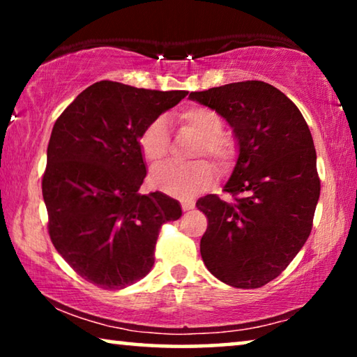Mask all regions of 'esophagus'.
<instances>
[{
    "label": "esophagus",
    "instance_id": "34e87169",
    "mask_svg": "<svg viewBox=\"0 0 357 357\" xmlns=\"http://www.w3.org/2000/svg\"><path fill=\"white\" fill-rule=\"evenodd\" d=\"M181 208H183L184 213H189L190 209L195 208V202H183L181 203Z\"/></svg>",
    "mask_w": 357,
    "mask_h": 357
}]
</instances>
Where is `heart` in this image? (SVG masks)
Wrapping results in <instances>:
<instances>
[{
	"label": "heart",
	"mask_w": 357,
	"mask_h": 357,
	"mask_svg": "<svg viewBox=\"0 0 357 357\" xmlns=\"http://www.w3.org/2000/svg\"><path fill=\"white\" fill-rule=\"evenodd\" d=\"M181 129L198 135L193 155H208L222 172H227L234 164L238 149L233 137L223 132V119L209 107H190L178 114ZM140 149L144 160L159 164L170 151V135L165 118H155L140 137ZM214 168L206 160L192 164H165L151 172V184L157 190L174 198H190L214 181Z\"/></svg>",
	"instance_id": "obj_1"
}]
</instances>
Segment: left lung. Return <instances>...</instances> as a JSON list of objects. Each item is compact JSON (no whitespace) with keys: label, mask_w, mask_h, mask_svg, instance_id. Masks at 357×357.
<instances>
[{"label":"left lung","mask_w":357,"mask_h":357,"mask_svg":"<svg viewBox=\"0 0 357 357\" xmlns=\"http://www.w3.org/2000/svg\"><path fill=\"white\" fill-rule=\"evenodd\" d=\"M228 121L239 157L223 192L197 208L208 217L200 252L209 273L234 288H259L293 261L312 231L319 198L309 126L273 84L247 80L190 93Z\"/></svg>","instance_id":"8db88e82"}]
</instances>
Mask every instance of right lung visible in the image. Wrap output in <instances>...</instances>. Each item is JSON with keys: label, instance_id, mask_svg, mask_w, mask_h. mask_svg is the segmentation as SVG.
<instances>
[{"label": "right lung", "instance_id": "add662e5", "mask_svg": "<svg viewBox=\"0 0 357 357\" xmlns=\"http://www.w3.org/2000/svg\"><path fill=\"white\" fill-rule=\"evenodd\" d=\"M187 94L102 80L53 126L42 176L47 229L66 263L96 287L119 289L143 279L162 225L183 214L164 193H140L146 167L138 140Z\"/></svg>", "mask_w": 357, "mask_h": 357}]
</instances>
